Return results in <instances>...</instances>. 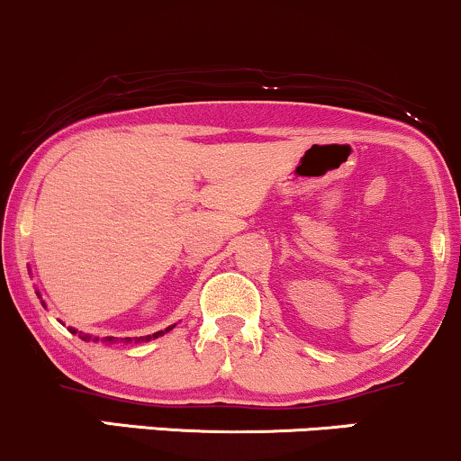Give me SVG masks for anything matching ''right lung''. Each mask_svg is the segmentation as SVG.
I'll return each instance as SVG.
<instances>
[{"label": "right lung", "mask_w": 461, "mask_h": 461, "mask_svg": "<svg viewBox=\"0 0 461 461\" xmlns=\"http://www.w3.org/2000/svg\"><path fill=\"white\" fill-rule=\"evenodd\" d=\"M167 330H172V328H167ZM167 330H166V332H167ZM70 332H73V334H77V330H73V328H70ZM161 334H164V332H155L153 334V337H142V340H149V339H157V337H161ZM79 337L81 339H84V340H90L92 337H88V334H79ZM95 340H99V339H95ZM105 340H112V343H113V337H107ZM135 340H140V339H135Z\"/></svg>", "instance_id": "obj_1"}]
</instances>
